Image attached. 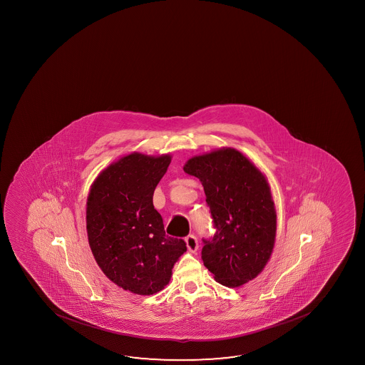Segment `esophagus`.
I'll return each instance as SVG.
<instances>
[{
    "label": "esophagus",
    "mask_w": 365,
    "mask_h": 365,
    "mask_svg": "<svg viewBox=\"0 0 365 365\" xmlns=\"http://www.w3.org/2000/svg\"><path fill=\"white\" fill-rule=\"evenodd\" d=\"M185 245H187L188 251L192 252V253H195L198 250L197 238L193 234H190V235L185 237Z\"/></svg>",
    "instance_id": "34e87169"
}]
</instances>
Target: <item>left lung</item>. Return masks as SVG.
<instances>
[{
  "label": "left lung",
  "instance_id": "1",
  "mask_svg": "<svg viewBox=\"0 0 365 365\" xmlns=\"http://www.w3.org/2000/svg\"><path fill=\"white\" fill-rule=\"evenodd\" d=\"M183 170L202 183L215 225L214 237L203 240V264L224 287L253 280L275 245L276 210L266 177L233 148L193 156Z\"/></svg>",
  "mask_w": 365,
  "mask_h": 365
}]
</instances>
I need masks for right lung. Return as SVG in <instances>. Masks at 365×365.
<instances>
[{
	"instance_id": "1",
	"label": "right lung",
	"mask_w": 365,
	"mask_h": 365,
	"mask_svg": "<svg viewBox=\"0 0 365 365\" xmlns=\"http://www.w3.org/2000/svg\"><path fill=\"white\" fill-rule=\"evenodd\" d=\"M172 156L132 153L96 177L86 202L93 256L115 285L138 295L167 287L185 242L165 235L153 195Z\"/></svg>"
}]
</instances>
